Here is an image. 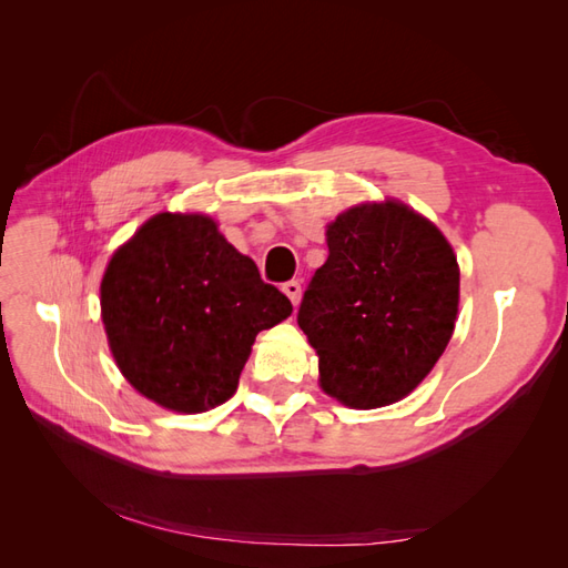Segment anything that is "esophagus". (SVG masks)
I'll list each match as a JSON object with an SVG mask.
<instances>
[{
  "label": "esophagus",
  "mask_w": 568,
  "mask_h": 568,
  "mask_svg": "<svg viewBox=\"0 0 568 568\" xmlns=\"http://www.w3.org/2000/svg\"><path fill=\"white\" fill-rule=\"evenodd\" d=\"M282 291H284V294L288 296V301H291V303L298 305V301H301V282H298V280H291V282H286V284L282 286Z\"/></svg>",
  "instance_id": "esophagus-1"
}]
</instances>
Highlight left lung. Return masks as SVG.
I'll return each mask as SVG.
<instances>
[{
  "label": "left lung",
  "instance_id": "8db88e82",
  "mask_svg": "<svg viewBox=\"0 0 568 568\" xmlns=\"http://www.w3.org/2000/svg\"><path fill=\"white\" fill-rule=\"evenodd\" d=\"M298 326L320 357V386L374 409L403 400L455 332L459 267L448 239L400 201L359 203L326 225Z\"/></svg>",
  "mask_w": 568,
  "mask_h": 568
}]
</instances>
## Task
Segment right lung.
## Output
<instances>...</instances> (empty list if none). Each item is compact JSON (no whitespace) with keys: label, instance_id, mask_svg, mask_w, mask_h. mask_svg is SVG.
<instances>
[{"label":"right lung","instance_id":"add662e5","mask_svg":"<svg viewBox=\"0 0 568 568\" xmlns=\"http://www.w3.org/2000/svg\"><path fill=\"white\" fill-rule=\"evenodd\" d=\"M291 301L209 215L159 213L120 246L101 280V320L118 369L173 412L230 400L257 332Z\"/></svg>","mask_w":568,"mask_h":568}]
</instances>
